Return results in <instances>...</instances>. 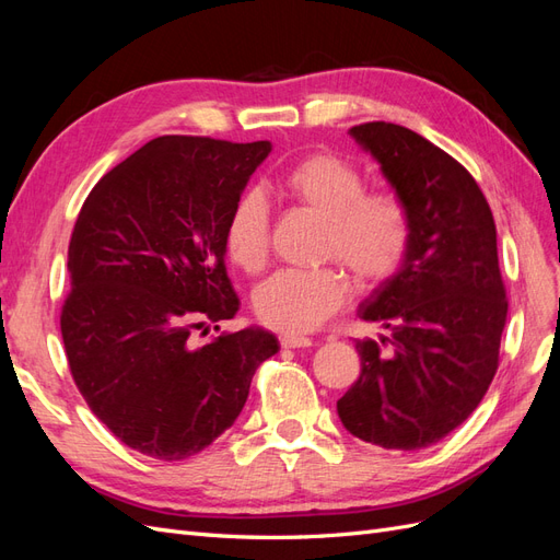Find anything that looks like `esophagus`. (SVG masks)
Segmentation results:
<instances>
[{"label": "esophagus", "instance_id": "34e87169", "mask_svg": "<svg viewBox=\"0 0 560 560\" xmlns=\"http://www.w3.org/2000/svg\"><path fill=\"white\" fill-rule=\"evenodd\" d=\"M313 341L306 336H299V334H282L280 336V346L282 348H308Z\"/></svg>", "mask_w": 560, "mask_h": 560}]
</instances>
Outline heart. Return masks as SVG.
Segmentation results:
<instances>
[{"instance_id":"obj_1","label":"heart","mask_w":560,"mask_h":560,"mask_svg":"<svg viewBox=\"0 0 560 560\" xmlns=\"http://www.w3.org/2000/svg\"><path fill=\"white\" fill-rule=\"evenodd\" d=\"M287 198L325 219L322 257L341 261L362 287L378 284L401 264L409 247V219L389 194H364V177L352 163L313 154L294 163L280 179ZM270 214L259 191L233 202L224 226L229 259L257 273L268 259ZM348 299V282L334 268L294 270L270 276L254 292V313L266 327L308 334Z\"/></svg>"}]
</instances>
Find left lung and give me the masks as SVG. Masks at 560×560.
Instances as JSON below:
<instances>
[{
	"instance_id": "1",
	"label": "left lung",
	"mask_w": 560,
	"mask_h": 560,
	"mask_svg": "<svg viewBox=\"0 0 560 560\" xmlns=\"http://www.w3.org/2000/svg\"><path fill=\"white\" fill-rule=\"evenodd\" d=\"M348 132L395 189L409 247L360 303L358 315L387 336L354 341L360 378L336 411L366 444L420 451L463 425L498 371L506 299L493 212L465 167L422 135L385 121Z\"/></svg>"
}]
</instances>
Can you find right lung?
<instances>
[{"label":"right lung","instance_id":"right-lung-1","mask_svg":"<svg viewBox=\"0 0 560 560\" xmlns=\"http://www.w3.org/2000/svg\"><path fill=\"white\" fill-rule=\"evenodd\" d=\"M270 149L165 135L100 179L77 217L60 317L67 362L100 422L156 460H184L224 434L254 371L280 350L257 325L194 341L241 308L224 226Z\"/></svg>","mask_w":560,"mask_h":560}]
</instances>
